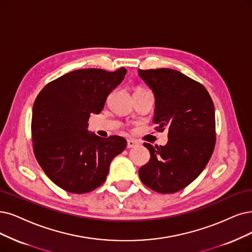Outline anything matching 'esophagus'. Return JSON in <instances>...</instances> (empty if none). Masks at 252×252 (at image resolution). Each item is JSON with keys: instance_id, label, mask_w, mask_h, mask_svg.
Segmentation results:
<instances>
[{"instance_id": "34e87169", "label": "esophagus", "mask_w": 252, "mask_h": 252, "mask_svg": "<svg viewBox=\"0 0 252 252\" xmlns=\"http://www.w3.org/2000/svg\"><path fill=\"white\" fill-rule=\"evenodd\" d=\"M136 145H138V142H136L135 140H132V139H128V140H127V148L135 147Z\"/></svg>"}]
</instances>
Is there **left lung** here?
I'll return each mask as SVG.
<instances>
[{
    "mask_svg": "<svg viewBox=\"0 0 252 252\" xmlns=\"http://www.w3.org/2000/svg\"><path fill=\"white\" fill-rule=\"evenodd\" d=\"M138 74L154 92L156 129H168L166 145L144 143L151 159L139 169V178L156 192L175 193L196 179L211 159L215 108L204 86L178 70L139 69Z\"/></svg>",
    "mask_w": 252,
    "mask_h": 252,
    "instance_id": "obj_1",
    "label": "left lung"
}]
</instances>
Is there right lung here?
Segmentation results:
<instances>
[{"label": "right lung", "instance_id": "obj_1", "mask_svg": "<svg viewBox=\"0 0 252 252\" xmlns=\"http://www.w3.org/2000/svg\"><path fill=\"white\" fill-rule=\"evenodd\" d=\"M126 69H78L45 85L32 113V142L37 162L61 189L87 193L104 184L111 161L123 153L126 140L101 138L88 132L90 114H99L111 91Z\"/></svg>", "mask_w": 252, "mask_h": 252}]
</instances>
